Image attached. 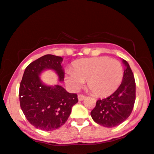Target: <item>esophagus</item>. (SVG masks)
<instances>
[{
    "instance_id": "obj_1",
    "label": "esophagus",
    "mask_w": 154,
    "mask_h": 154,
    "mask_svg": "<svg viewBox=\"0 0 154 154\" xmlns=\"http://www.w3.org/2000/svg\"><path fill=\"white\" fill-rule=\"evenodd\" d=\"M78 100H79V101H81V100H83L85 98V95H82V94H79L78 95Z\"/></svg>"
}]
</instances>
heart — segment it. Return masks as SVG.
Listing matches in <instances>:
<instances>
[{"mask_svg":"<svg viewBox=\"0 0 154 154\" xmlns=\"http://www.w3.org/2000/svg\"><path fill=\"white\" fill-rule=\"evenodd\" d=\"M124 69L122 63L107 56L77 60L73 69L65 71V82L69 88L77 91L88 80V87L98 96L110 95L122 82Z\"/></svg>","mask_w":154,"mask_h":154,"instance_id":"heart-1","label":"heart"}]
</instances>
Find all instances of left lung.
Returning a JSON list of instances; mask_svg holds the SVG:
<instances>
[{
  "instance_id": "8db88e82",
  "label": "left lung",
  "mask_w": 154,
  "mask_h": 154,
  "mask_svg": "<svg viewBox=\"0 0 154 154\" xmlns=\"http://www.w3.org/2000/svg\"><path fill=\"white\" fill-rule=\"evenodd\" d=\"M125 66L122 82L113 94L97 100L91 112L93 119L106 128H114L130 116L135 101V81L130 65L122 60Z\"/></svg>"
}]
</instances>
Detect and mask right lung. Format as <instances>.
Listing matches in <instances>:
<instances>
[{
  "label": "right lung",
  "instance_id": "right-lung-1",
  "mask_svg": "<svg viewBox=\"0 0 154 154\" xmlns=\"http://www.w3.org/2000/svg\"><path fill=\"white\" fill-rule=\"evenodd\" d=\"M63 59L47 54L29 63L19 85V102L24 116L36 128L51 131L67 121L72 108L78 102L76 93H69L61 85L48 86L40 76L45 69L56 72L60 82L64 79Z\"/></svg>",
  "mask_w": 154,
  "mask_h": 154
}]
</instances>
